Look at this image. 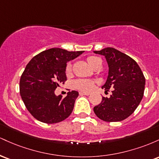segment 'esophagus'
<instances>
[{"label":"esophagus","mask_w":159,"mask_h":159,"mask_svg":"<svg viewBox=\"0 0 159 159\" xmlns=\"http://www.w3.org/2000/svg\"><path fill=\"white\" fill-rule=\"evenodd\" d=\"M79 94L81 95V96H83V95H84V96H89V95H90L89 93H84V92H80Z\"/></svg>","instance_id":"esophagus-1"}]
</instances>
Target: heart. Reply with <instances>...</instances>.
<instances>
[{"label": "heart", "mask_w": 159, "mask_h": 159, "mask_svg": "<svg viewBox=\"0 0 159 159\" xmlns=\"http://www.w3.org/2000/svg\"><path fill=\"white\" fill-rule=\"evenodd\" d=\"M87 63L92 68L96 69L98 66H102V60L96 56H89L87 57ZM72 65L70 62L67 63L66 66L65 72L67 76L70 75L72 74ZM96 82L92 80L87 79H78L73 82V86L75 89L78 90L83 91V92H90L93 89L95 84Z\"/></svg>", "instance_id": "1"}]
</instances>
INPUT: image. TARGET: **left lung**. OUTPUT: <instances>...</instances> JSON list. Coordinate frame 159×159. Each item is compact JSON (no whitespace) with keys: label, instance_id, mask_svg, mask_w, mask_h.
Instances as JSON below:
<instances>
[{"label":"left lung","instance_id":"8db88e82","mask_svg":"<svg viewBox=\"0 0 159 159\" xmlns=\"http://www.w3.org/2000/svg\"><path fill=\"white\" fill-rule=\"evenodd\" d=\"M105 57L109 67L106 83L102 88L111 89L109 98L102 97L93 107L94 113L105 122H119L135 111L143 96L145 77L138 63L127 54L114 48L95 51Z\"/></svg>","mask_w":159,"mask_h":159}]
</instances>
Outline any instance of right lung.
<instances>
[{
	"label": "right lung",
	"instance_id": "obj_1",
	"mask_svg": "<svg viewBox=\"0 0 159 159\" xmlns=\"http://www.w3.org/2000/svg\"><path fill=\"white\" fill-rule=\"evenodd\" d=\"M84 51L68 52L54 48L32 58L24 70L19 83L20 95L30 114L43 123L52 124L66 119L72 112L78 93L72 90L63 98L54 90L66 81V63Z\"/></svg>",
	"mask_w": 159,
	"mask_h": 159
}]
</instances>
